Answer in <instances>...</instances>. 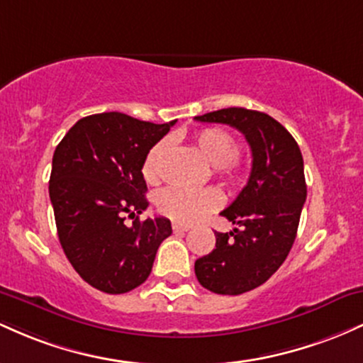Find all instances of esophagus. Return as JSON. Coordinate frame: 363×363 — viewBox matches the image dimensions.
Instances as JSON below:
<instances>
[{"label":"esophagus","mask_w":363,"mask_h":363,"mask_svg":"<svg viewBox=\"0 0 363 363\" xmlns=\"http://www.w3.org/2000/svg\"><path fill=\"white\" fill-rule=\"evenodd\" d=\"M190 225H183V223H173V231L174 233H180V231H189Z\"/></svg>","instance_id":"1"}]
</instances>
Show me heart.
I'll return each instance as SVG.
<instances>
[{
	"label": "heart",
	"mask_w": 363,
	"mask_h": 363,
	"mask_svg": "<svg viewBox=\"0 0 363 363\" xmlns=\"http://www.w3.org/2000/svg\"><path fill=\"white\" fill-rule=\"evenodd\" d=\"M195 145L211 164L216 166V174L226 185H238L243 178V169L238 154V142L226 130L211 127L203 128L195 135ZM168 140H160L145 154L142 174L149 183H157L162 177L166 154H168ZM156 206L161 214L168 216L180 223H194L207 213H213L221 206V194L213 186L207 189H185V186H169L160 192Z\"/></svg>",
	"instance_id": "b5f03b06"
}]
</instances>
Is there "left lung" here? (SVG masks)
<instances>
[{
    "label": "left lung",
    "instance_id": "8db88e82",
    "mask_svg": "<svg viewBox=\"0 0 363 363\" xmlns=\"http://www.w3.org/2000/svg\"><path fill=\"white\" fill-rule=\"evenodd\" d=\"M195 120L230 125L245 135L252 150L247 185L221 213L238 228L216 231L214 250L195 260L203 288L242 295L266 283L290 254L307 199L303 157L291 133L266 113L226 108Z\"/></svg>",
    "mask_w": 363,
    "mask_h": 363
}]
</instances>
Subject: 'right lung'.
Listing matches in <instances>:
<instances>
[{"label": "right lung", "mask_w": 363, "mask_h": 363, "mask_svg": "<svg viewBox=\"0 0 363 363\" xmlns=\"http://www.w3.org/2000/svg\"><path fill=\"white\" fill-rule=\"evenodd\" d=\"M173 125L99 113L77 121L55 150L50 199L60 243L96 290L120 295L140 286L171 235L169 219L140 221L138 214L149 206L144 157ZM127 213L136 218L132 227Z\"/></svg>", "instance_id": "add662e5"}]
</instances>
